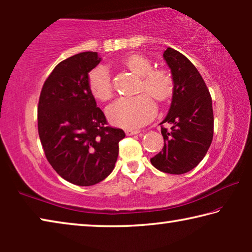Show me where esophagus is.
<instances>
[{"mask_svg": "<svg viewBox=\"0 0 252 252\" xmlns=\"http://www.w3.org/2000/svg\"><path fill=\"white\" fill-rule=\"evenodd\" d=\"M139 130H131V129H126V135H133V134H138L139 133Z\"/></svg>", "mask_w": 252, "mask_h": 252, "instance_id": "1", "label": "esophagus"}]
</instances>
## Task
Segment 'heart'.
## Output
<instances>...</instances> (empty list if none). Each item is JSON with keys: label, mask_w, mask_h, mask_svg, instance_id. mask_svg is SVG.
I'll list each match as a JSON object with an SVG mask.
<instances>
[{"label": "heart", "mask_w": 252, "mask_h": 252, "mask_svg": "<svg viewBox=\"0 0 252 252\" xmlns=\"http://www.w3.org/2000/svg\"><path fill=\"white\" fill-rule=\"evenodd\" d=\"M126 69L140 78L138 91L142 94L134 97H120L106 106L105 113L114 126L125 129H136L150 122L157 113L156 100L165 103L174 92V78L165 67H153L149 58L131 54L123 61ZM88 87L96 100L106 101L113 94V84L109 69L97 65L90 71Z\"/></svg>", "instance_id": "obj_1"}]
</instances>
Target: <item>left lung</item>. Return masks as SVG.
Listing matches in <instances>:
<instances>
[{"instance_id":"1","label":"left lung","mask_w":252,"mask_h":252,"mask_svg":"<svg viewBox=\"0 0 252 252\" xmlns=\"http://www.w3.org/2000/svg\"><path fill=\"white\" fill-rule=\"evenodd\" d=\"M174 78V92L168 116L161 125L164 140L162 151L151 163L162 172L182 174L197 167L212 142L213 110L210 92L190 60L177 50L163 52Z\"/></svg>"}]
</instances>
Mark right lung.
Here are the masks:
<instances>
[{"label":"right lung","instance_id":"add662e5","mask_svg":"<svg viewBox=\"0 0 252 252\" xmlns=\"http://www.w3.org/2000/svg\"><path fill=\"white\" fill-rule=\"evenodd\" d=\"M96 52L60 62L41 90L37 129L49 163L64 180L88 187L113 171L122 129L108 125L88 87V73L99 64Z\"/></svg>","mask_w":252,"mask_h":252}]
</instances>
